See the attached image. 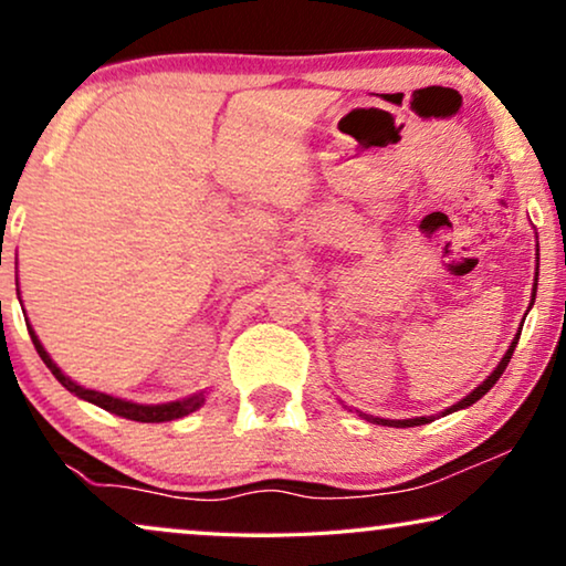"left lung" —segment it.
I'll list each match as a JSON object with an SVG mask.
<instances>
[{"label":"left lung","instance_id":"8db88e82","mask_svg":"<svg viewBox=\"0 0 566 566\" xmlns=\"http://www.w3.org/2000/svg\"><path fill=\"white\" fill-rule=\"evenodd\" d=\"M536 270H538V260H536ZM536 289H538V273H536V283H533V291H531V306H528V308H533V301H536ZM521 329H523V324H521V327H517L515 337H513V343H510L507 353L502 355V360L497 363V368H494L492 374L486 376L484 381L479 384L474 391L467 394V397H463L461 401H455L453 407L443 409V412H440V417H446V415H451V412H459V409H467V407H471V405H474V401L482 399L484 394L490 391L494 384H497V378L502 376V370L507 368L510 358H513V350H515L517 339H521ZM343 407H347V405H343ZM347 409H350V407H347ZM350 412H353V409H350ZM355 412H358V417H363V420H368V422H374V424H386V428H415V424H428V422L436 420V415H430V417H409V420H386V417H374V415H366V412H360V409H355Z\"/></svg>","mask_w":566,"mask_h":566}]
</instances>
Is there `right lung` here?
Wrapping results in <instances>:
<instances>
[{
	"label": "right lung",
	"instance_id": "1",
	"mask_svg": "<svg viewBox=\"0 0 566 566\" xmlns=\"http://www.w3.org/2000/svg\"><path fill=\"white\" fill-rule=\"evenodd\" d=\"M20 293V291H18ZM20 298V296H18ZM28 324V332H30V339H33L38 355H41V360L49 366V370L53 376H56V381L64 386L66 391H72L74 397H80L84 401H90V405H95L99 409H105V412L111 415H118V417H126V420H134V422H169V420H180V417L196 412V409L203 407V401L208 397V389L198 391V394H190V397L185 399H175V401H165V405H138V401H128V399H120V397H111V394L105 391H95V389H84L82 384H76L69 378L64 370H61L56 363L49 353H45V347L41 339H38L35 329Z\"/></svg>",
	"mask_w": 566,
	"mask_h": 566
}]
</instances>
